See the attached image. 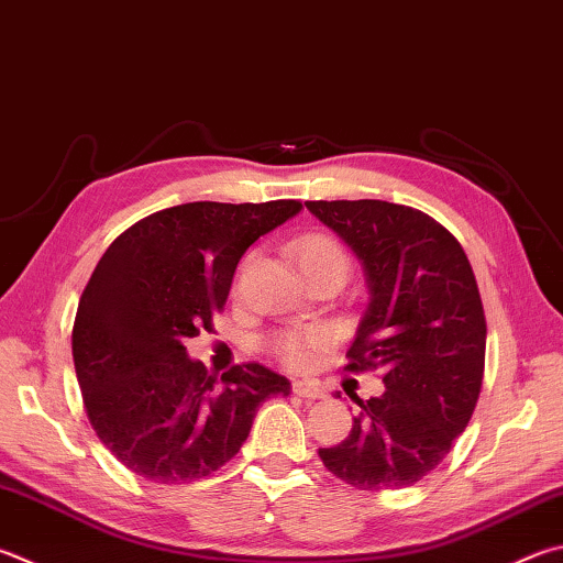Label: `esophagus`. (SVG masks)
Listing matches in <instances>:
<instances>
[{"label":"esophagus","mask_w":563,"mask_h":563,"mask_svg":"<svg viewBox=\"0 0 563 563\" xmlns=\"http://www.w3.org/2000/svg\"><path fill=\"white\" fill-rule=\"evenodd\" d=\"M292 394H298L302 398H324L322 386L314 382H292Z\"/></svg>","instance_id":"obj_1"}]
</instances>
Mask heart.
<instances>
[{
    "mask_svg": "<svg viewBox=\"0 0 563 563\" xmlns=\"http://www.w3.org/2000/svg\"><path fill=\"white\" fill-rule=\"evenodd\" d=\"M295 253H298L300 268L308 263H320V261L346 263V255L340 243L330 236H324V233L305 236L298 243ZM324 344H327L324 330H314V327H310V330H288L273 336L271 354L283 366H288V369H305V366H310L317 360V354L324 350Z\"/></svg>",
    "mask_w": 563,
    "mask_h": 563,
    "instance_id": "b5f03b06",
    "label": "heart"
}]
</instances>
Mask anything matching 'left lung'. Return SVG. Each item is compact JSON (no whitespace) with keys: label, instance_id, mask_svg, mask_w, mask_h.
Instances as JSON below:
<instances>
[{"label":"left lung","instance_id":"left-lung-1","mask_svg":"<svg viewBox=\"0 0 563 563\" xmlns=\"http://www.w3.org/2000/svg\"><path fill=\"white\" fill-rule=\"evenodd\" d=\"M364 265L369 308L346 372L382 369L340 445L320 448L356 489H401L451 453L473 418L485 374L487 324L475 273L457 239L428 213L379 199L305 201Z\"/></svg>","mask_w":563,"mask_h":563}]
</instances>
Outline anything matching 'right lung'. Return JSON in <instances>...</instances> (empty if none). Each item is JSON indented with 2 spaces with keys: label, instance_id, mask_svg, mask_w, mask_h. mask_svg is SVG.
<instances>
[{
  "label": "right lung",
  "instance_id": "right-lung-1",
  "mask_svg": "<svg viewBox=\"0 0 563 563\" xmlns=\"http://www.w3.org/2000/svg\"><path fill=\"white\" fill-rule=\"evenodd\" d=\"M300 201H191L150 213L110 243L80 295L74 364L88 421L132 473L184 485L241 451L258 406L290 382L263 364L217 376L184 342L211 330L251 243Z\"/></svg>",
  "mask_w": 563,
  "mask_h": 563
}]
</instances>
